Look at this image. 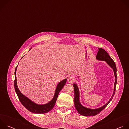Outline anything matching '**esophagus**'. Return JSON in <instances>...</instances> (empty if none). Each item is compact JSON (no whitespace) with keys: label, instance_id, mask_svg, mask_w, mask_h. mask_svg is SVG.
<instances>
[{"label":"esophagus","instance_id":"obj_1","mask_svg":"<svg viewBox=\"0 0 129 129\" xmlns=\"http://www.w3.org/2000/svg\"><path fill=\"white\" fill-rule=\"evenodd\" d=\"M67 80H68V82L69 83L72 84V83H73V82H75V78H74V77H69L68 78Z\"/></svg>","mask_w":129,"mask_h":129}]
</instances>
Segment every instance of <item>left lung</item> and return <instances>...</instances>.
Masks as SVG:
<instances>
[{"label": "left lung", "instance_id": "1", "mask_svg": "<svg viewBox=\"0 0 129 129\" xmlns=\"http://www.w3.org/2000/svg\"><path fill=\"white\" fill-rule=\"evenodd\" d=\"M96 58L98 60L100 61H106V63L111 67L114 71V76L115 77V81L114 83V92L113 93V95L111 96V99L105 105L103 106L95 109H92L90 108H87L83 106L81 104L80 102V92L78 88V87L76 84H73V87H74V91H75V107L79 112V113L82 115L85 116H95L99 114L100 112H101L103 110H104L107 106L109 104V103L112 100L115 93V87L117 83V75H116V67L115 62L110 57L109 54L107 52L106 50L104 49L101 48H99V51L96 54Z\"/></svg>", "mask_w": 129, "mask_h": 129}]
</instances>
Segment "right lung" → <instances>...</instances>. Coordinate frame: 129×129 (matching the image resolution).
I'll use <instances>...</instances> for the list:
<instances>
[{
	"instance_id": "right-lung-1",
	"label": "right lung",
	"mask_w": 129,
	"mask_h": 129,
	"mask_svg": "<svg viewBox=\"0 0 129 129\" xmlns=\"http://www.w3.org/2000/svg\"><path fill=\"white\" fill-rule=\"evenodd\" d=\"M17 66L16 67L15 71V81H14V88L16 91V93L19 99L20 102L22 104V105L29 111L36 113V114H44L49 112L50 110L54 107L55 104L57 101L58 94L60 91L62 89L64 86L65 85L67 79H64L63 81H61L58 85L56 89V92L52 99L49 103L44 104V105H38L37 104L25 95L22 94L20 90L18 88L17 85V79H16V70Z\"/></svg>"
}]
</instances>
